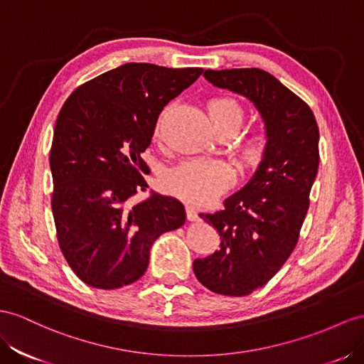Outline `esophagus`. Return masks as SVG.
I'll return each mask as SVG.
<instances>
[{
	"label": "esophagus",
	"instance_id": "1",
	"mask_svg": "<svg viewBox=\"0 0 364 364\" xmlns=\"http://www.w3.org/2000/svg\"><path fill=\"white\" fill-rule=\"evenodd\" d=\"M186 215H188L189 221H198V212L193 206H186Z\"/></svg>",
	"mask_w": 364,
	"mask_h": 364
}]
</instances>
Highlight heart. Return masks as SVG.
<instances>
[{
  "label": "heart",
  "instance_id": "heart-1",
  "mask_svg": "<svg viewBox=\"0 0 364 364\" xmlns=\"http://www.w3.org/2000/svg\"><path fill=\"white\" fill-rule=\"evenodd\" d=\"M206 109L209 118L217 132L229 130L237 132L245 121V107L241 102L232 97L220 95L208 100ZM167 118V109L158 117L154 136L161 138L163 126ZM271 147L269 136L263 130L247 134L238 143L237 154L241 166L246 169H257L262 164ZM235 181V171L220 160H189L172 167L166 172L163 183L166 189L192 204H206L215 200L232 183Z\"/></svg>",
  "mask_w": 364,
  "mask_h": 364
}]
</instances>
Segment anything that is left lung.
I'll return each mask as SVG.
<instances>
[{
    "instance_id": "1",
    "label": "left lung",
    "mask_w": 364,
    "mask_h": 364,
    "mask_svg": "<svg viewBox=\"0 0 364 364\" xmlns=\"http://www.w3.org/2000/svg\"><path fill=\"white\" fill-rule=\"evenodd\" d=\"M204 78L252 101L271 141L266 160L225 200V209L200 215L221 243L195 259V277L212 292L243 296L263 287L298 243L318 171L320 134L311 107L266 70H206Z\"/></svg>"
}]
</instances>
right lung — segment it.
I'll use <instances>...</instances> for the list:
<instances>
[{
    "instance_id": "add662e5",
    "label": "right lung",
    "mask_w": 364,
    "mask_h": 364,
    "mask_svg": "<svg viewBox=\"0 0 364 364\" xmlns=\"http://www.w3.org/2000/svg\"><path fill=\"white\" fill-rule=\"evenodd\" d=\"M201 68L169 69L149 63L89 80L70 93L53 130L52 212L61 252L75 275L97 289L141 278L154 241L184 225V206L152 193L143 152L164 106L188 89Z\"/></svg>"
}]
</instances>
